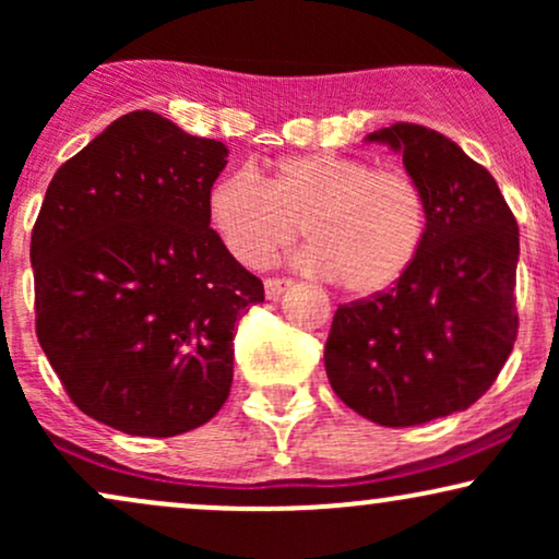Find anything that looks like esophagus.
<instances>
[{
    "mask_svg": "<svg viewBox=\"0 0 559 559\" xmlns=\"http://www.w3.org/2000/svg\"><path fill=\"white\" fill-rule=\"evenodd\" d=\"M286 288H292V281L288 278H267L265 281V297L267 299H281Z\"/></svg>",
    "mask_w": 559,
    "mask_h": 559,
    "instance_id": "esophagus-1",
    "label": "esophagus"
}]
</instances>
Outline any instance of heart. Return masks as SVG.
Wrapping results in <instances>:
<instances>
[{
	"label": "heart",
	"instance_id": "heart-1",
	"mask_svg": "<svg viewBox=\"0 0 559 559\" xmlns=\"http://www.w3.org/2000/svg\"><path fill=\"white\" fill-rule=\"evenodd\" d=\"M215 234L236 260L265 267L299 236L307 271L333 275L357 297L386 292L409 271L426 239L428 207L404 170H376L360 157L310 152L265 173L236 170L207 194Z\"/></svg>",
	"mask_w": 559,
	"mask_h": 559
}]
</instances>
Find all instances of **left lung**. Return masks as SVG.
I'll return each mask as SVG.
<instances>
[{
	"label": "left lung",
	"mask_w": 559,
	"mask_h": 559,
	"mask_svg": "<svg viewBox=\"0 0 559 559\" xmlns=\"http://www.w3.org/2000/svg\"><path fill=\"white\" fill-rule=\"evenodd\" d=\"M402 155L426 194V239L389 292L342 305L325 373L346 407L378 426L463 413L499 376L518 336L515 215L491 173L426 126L365 136Z\"/></svg>",
	"instance_id": "8db88e82"
}]
</instances>
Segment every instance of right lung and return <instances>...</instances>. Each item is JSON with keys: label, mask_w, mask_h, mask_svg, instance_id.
Instances as JSON below:
<instances>
[{"label": "right lung", "mask_w": 559, "mask_h": 559, "mask_svg": "<svg viewBox=\"0 0 559 559\" xmlns=\"http://www.w3.org/2000/svg\"><path fill=\"white\" fill-rule=\"evenodd\" d=\"M228 146L128 112L55 173L31 234L36 336L88 418L178 436L234 381L236 320L265 301L210 228Z\"/></svg>", "instance_id": "add662e5"}]
</instances>
